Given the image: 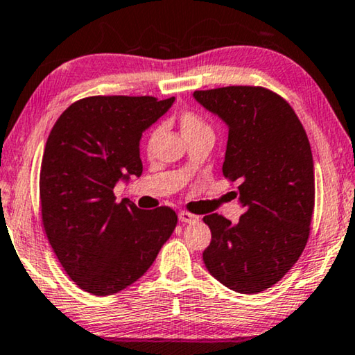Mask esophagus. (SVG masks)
I'll use <instances>...</instances> for the list:
<instances>
[{"mask_svg": "<svg viewBox=\"0 0 355 355\" xmlns=\"http://www.w3.org/2000/svg\"><path fill=\"white\" fill-rule=\"evenodd\" d=\"M198 219H200L198 216H195V214H192V212H189V211H181V212H179V220H181L182 223H193V222H196Z\"/></svg>", "mask_w": 355, "mask_h": 355, "instance_id": "esophagus-1", "label": "esophagus"}]
</instances>
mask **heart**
I'll return each instance as SVG.
<instances>
[{
	"instance_id": "b5f03b06",
	"label": "heart",
	"mask_w": 355,
	"mask_h": 355,
	"mask_svg": "<svg viewBox=\"0 0 355 355\" xmlns=\"http://www.w3.org/2000/svg\"><path fill=\"white\" fill-rule=\"evenodd\" d=\"M178 121H179V125H181L184 138H190V136L203 133V132H211L209 125L205 122V119L201 117L198 112L190 111V109H184V111L179 112ZM155 136H157V130H152L149 138H147V147H149V149L152 147V143H154Z\"/></svg>"
}]
</instances>
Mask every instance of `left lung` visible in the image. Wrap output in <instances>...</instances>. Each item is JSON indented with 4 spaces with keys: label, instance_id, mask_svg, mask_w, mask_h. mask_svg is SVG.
<instances>
[{
    "label": "left lung",
    "instance_id": "left-lung-1",
    "mask_svg": "<svg viewBox=\"0 0 355 355\" xmlns=\"http://www.w3.org/2000/svg\"><path fill=\"white\" fill-rule=\"evenodd\" d=\"M228 127L222 173L238 181L244 214L232 223L205 216L211 243L206 268L239 293L275 286L297 263L309 238L314 163L306 132L291 105L263 87L230 85L193 92Z\"/></svg>",
    "mask_w": 355,
    "mask_h": 355
}]
</instances>
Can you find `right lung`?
I'll list each match as a JSON object with an SVG mask.
<instances>
[{
  "mask_svg": "<svg viewBox=\"0 0 355 355\" xmlns=\"http://www.w3.org/2000/svg\"><path fill=\"white\" fill-rule=\"evenodd\" d=\"M173 101L83 98L51 130L40 174L42 225L64 271L85 292L106 297L133 284L176 228L168 206L146 211L114 196L121 179L141 176V136Z\"/></svg>",
  "mask_w": 355,
  "mask_h": 355,
  "instance_id": "obj_1",
  "label": "right lung"
}]
</instances>
